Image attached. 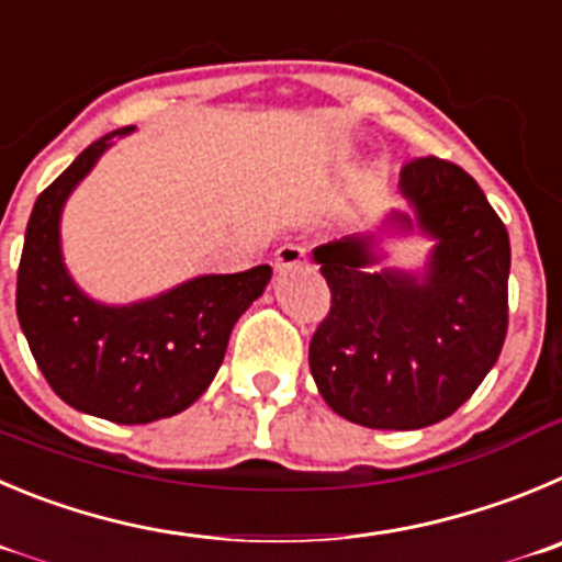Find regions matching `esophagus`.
Listing matches in <instances>:
<instances>
[{"instance_id":"obj_1","label":"esophagus","mask_w":562,"mask_h":562,"mask_svg":"<svg viewBox=\"0 0 562 562\" xmlns=\"http://www.w3.org/2000/svg\"><path fill=\"white\" fill-rule=\"evenodd\" d=\"M302 263H305V249H302L299 244H285L274 251V269L277 271H291Z\"/></svg>"}]
</instances>
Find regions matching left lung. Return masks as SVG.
I'll return each instance as SVG.
<instances>
[{
  "instance_id": "obj_1",
  "label": "left lung",
  "mask_w": 562,
  "mask_h": 562,
  "mask_svg": "<svg viewBox=\"0 0 562 562\" xmlns=\"http://www.w3.org/2000/svg\"><path fill=\"white\" fill-rule=\"evenodd\" d=\"M416 224L438 238L424 282L369 271L374 238L313 251L329 313L311 340L318 393L346 422L422 429L452 416L494 369L507 335L510 238L474 177L440 157L402 169ZM393 222L411 229L405 213Z\"/></svg>"
}]
</instances>
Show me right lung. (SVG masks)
Returning <instances> with one entry per match:
<instances>
[{"label": "right lung", "instance_id": "right-lung-1", "mask_svg": "<svg viewBox=\"0 0 562 562\" xmlns=\"http://www.w3.org/2000/svg\"><path fill=\"white\" fill-rule=\"evenodd\" d=\"M127 133L93 140L35 199L15 313L41 374L66 405L115 424H149L177 416L207 391L235 322L263 293L271 266L196 277L130 307L91 302L63 266L60 210L110 140Z\"/></svg>", "mask_w": 562, "mask_h": 562}]
</instances>
